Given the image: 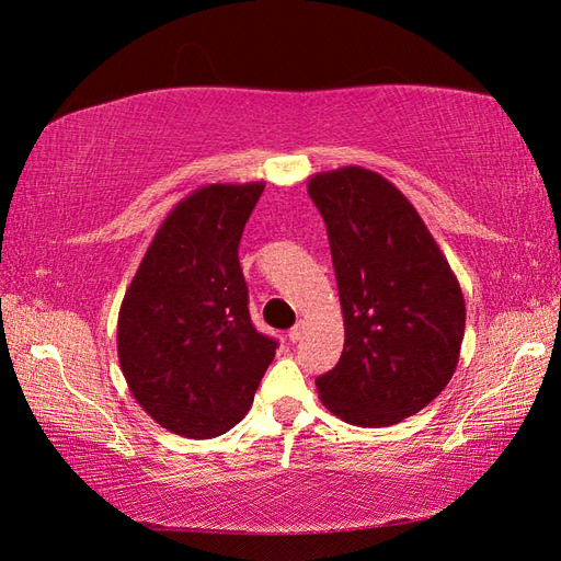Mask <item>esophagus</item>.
Instances as JSON below:
<instances>
[{
	"mask_svg": "<svg viewBox=\"0 0 561 561\" xmlns=\"http://www.w3.org/2000/svg\"><path fill=\"white\" fill-rule=\"evenodd\" d=\"M301 336H304V322H297V325L287 332V339H290L293 344H297V342H301Z\"/></svg>",
	"mask_w": 561,
	"mask_h": 561,
	"instance_id": "obj_1",
	"label": "esophagus"
}]
</instances>
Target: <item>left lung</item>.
<instances>
[{
    "label": "left lung",
    "instance_id": "obj_1",
    "mask_svg": "<svg viewBox=\"0 0 561 561\" xmlns=\"http://www.w3.org/2000/svg\"><path fill=\"white\" fill-rule=\"evenodd\" d=\"M309 196L325 219L344 313V351L316 379L320 400L351 426H393L454 375L466 330L461 285L416 208L379 173H318Z\"/></svg>",
    "mask_w": 561,
    "mask_h": 561
}]
</instances>
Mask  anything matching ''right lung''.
Instances as JSON below:
<instances>
[{
    "mask_svg": "<svg viewBox=\"0 0 561 561\" xmlns=\"http://www.w3.org/2000/svg\"><path fill=\"white\" fill-rule=\"evenodd\" d=\"M264 182L208 184L168 213L116 325L133 398L159 426L208 439L239 423L276 339L254 330L239 243Z\"/></svg>",
    "mask_w": 561,
    "mask_h": 561,
    "instance_id": "right-lung-1",
    "label": "right lung"
}]
</instances>
